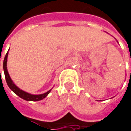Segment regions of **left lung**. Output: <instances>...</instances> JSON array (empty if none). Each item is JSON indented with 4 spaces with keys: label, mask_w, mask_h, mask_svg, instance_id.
Here are the masks:
<instances>
[{
    "label": "left lung",
    "mask_w": 131,
    "mask_h": 131,
    "mask_svg": "<svg viewBox=\"0 0 131 131\" xmlns=\"http://www.w3.org/2000/svg\"><path fill=\"white\" fill-rule=\"evenodd\" d=\"M117 42H118V41H117Z\"/></svg>",
    "instance_id": "1"
}]
</instances>
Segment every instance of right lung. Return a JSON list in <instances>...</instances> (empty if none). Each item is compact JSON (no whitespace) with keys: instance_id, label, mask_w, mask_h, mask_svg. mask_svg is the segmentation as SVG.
<instances>
[{"instance_id":"add662e5","label":"right lung","mask_w":131,"mask_h":131,"mask_svg":"<svg viewBox=\"0 0 131 131\" xmlns=\"http://www.w3.org/2000/svg\"><path fill=\"white\" fill-rule=\"evenodd\" d=\"M8 51H9V50H8ZM8 52L6 53L5 58H4V60H3V71H4V74H5V80H6L7 84L9 86V88L16 95H18L19 97H20L21 99H24L25 101H37L42 100L43 99L46 97L48 94H50V91L52 90V89L44 93V94H30V93H27L26 91L20 89V88H18L16 85L15 84L14 82L13 81V80L10 78V75L8 74V69H7V60H8Z\"/></svg>"}]
</instances>
